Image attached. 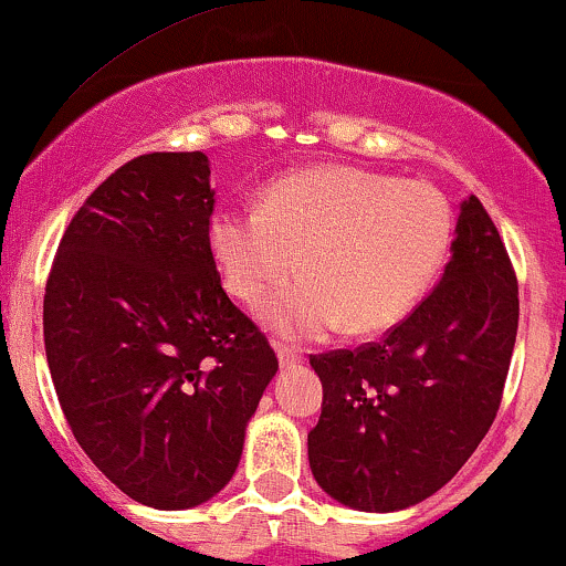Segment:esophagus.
I'll list each match as a JSON object with an SVG mask.
<instances>
[{"label": "esophagus", "mask_w": 566, "mask_h": 566, "mask_svg": "<svg viewBox=\"0 0 566 566\" xmlns=\"http://www.w3.org/2000/svg\"><path fill=\"white\" fill-rule=\"evenodd\" d=\"M275 350H277V361H281V367H296V364L305 361V354H302V350L289 348V345L283 343H277Z\"/></svg>", "instance_id": "esophagus-1"}]
</instances>
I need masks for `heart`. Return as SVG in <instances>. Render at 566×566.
<instances>
[{"label":"heart","instance_id":"heart-1","mask_svg":"<svg viewBox=\"0 0 566 566\" xmlns=\"http://www.w3.org/2000/svg\"><path fill=\"white\" fill-rule=\"evenodd\" d=\"M451 234L440 188L361 167L285 175L259 208H221L208 223L221 281L240 302H259L300 264L305 277L261 305L264 324L294 339L399 324L434 283Z\"/></svg>","mask_w":566,"mask_h":566}]
</instances>
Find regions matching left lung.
Masks as SVG:
<instances>
[{
	"label": "left lung",
	"mask_w": 566,
	"mask_h": 566,
	"mask_svg": "<svg viewBox=\"0 0 566 566\" xmlns=\"http://www.w3.org/2000/svg\"><path fill=\"white\" fill-rule=\"evenodd\" d=\"M518 332V281L478 197L461 202L451 261L380 343L310 356L324 405L313 478L337 502L394 513L440 491L500 410Z\"/></svg>",
	"instance_id": "left-lung-1"
}]
</instances>
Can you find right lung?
Segmentation results:
<instances>
[{"mask_svg": "<svg viewBox=\"0 0 566 566\" xmlns=\"http://www.w3.org/2000/svg\"><path fill=\"white\" fill-rule=\"evenodd\" d=\"M212 197L202 150L126 161L66 227L42 302L72 434L156 510L197 507L232 480L277 373L264 334L221 289Z\"/></svg>", "mask_w": 566, "mask_h": 566, "instance_id": "right-lung-1", "label": "right lung"}]
</instances>
